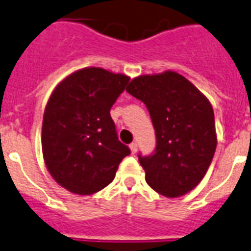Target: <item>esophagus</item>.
<instances>
[{
  "label": "esophagus",
  "instance_id": "esophagus-1",
  "mask_svg": "<svg viewBox=\"0 0 251 251\" xmlns=\"http://www.w3.org/2000/svg\"><path fill=\"white\" fill-rule=\"evenodd\" d=\"M130 150H131V154L137 153V150H138V145H137V142L130 144Z\"/></svg>",
  "mask_w": 251,
  "mask_h": 251
}]
</instances>
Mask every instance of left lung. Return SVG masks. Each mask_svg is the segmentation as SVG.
I'll use <instances>...</instances> for the list:
<instances>
[{"mask_svg": "<svg viewBox=\"0 0 251 251\" xmlns=\"http://www.w3.org/2000/svg\"><path fill=\"white\" fill-rule=\"evenodd\" d=\"M126 92L146 105L155 130L153 153L138 155L148 185L170 198L193 190L205 177L217 148L209 100L176 72L140 75Z\"/></svg>", "mask_w": 251, "mask_h": 251, "instance_id": "1", "label": "left lung"}]
</instances>
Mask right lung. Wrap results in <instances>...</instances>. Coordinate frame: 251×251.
I'll return each mask as SVG.
<instances>
[{
  "label": "right lung",
  "mask_w": 251,
  "mask_h": 251,
  "mask_svg": "<svg viewBox=\"0 0 251 251\" xmlns=\"http://www.w3.org/2000/svg\"><path fill=\"white\" fill-rule=\"evenodd\" d=\"M129 79L105 69L85 68L51 93L42 122V153L51 177L69 192L89 196L102 190L130 154L110 117Z\"/></svg>",
  "instance_id": "add662e5"
}]
</instances>
